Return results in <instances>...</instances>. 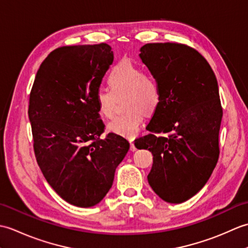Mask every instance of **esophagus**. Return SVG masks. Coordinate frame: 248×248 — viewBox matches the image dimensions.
I'll return each instance as SVG.
<instances>
[{"instance_id":"obj_1","label":"esophagus","mask_w":248,"mask_h":248,"mask_svg":"<svg viewBox=\"0 0 248 248\" xmlns=\"http://www.w3.org/2000/svg\"><path fill=\"white\" fill-rule=\"evenodd\" d=\"M130 150L131 151H135L136 150V147H135V145L133 143V140H130Z\"/></svg>"}]
</instances>
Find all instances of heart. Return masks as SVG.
<instances>
[{"instance_id": "obj_1", "label": "heart", "mask_w": 248, "mask_h": 248, "mask_svg": "<svg viewBox=\"0 0 248 248\" xmlns=\"http://www.w3.org/2000/svg\"><path fill=\"white\" fill-rule=\"evenodd\" d=\"M109 89H100L96 94L99 114L112 118L116 98H124L125 113L114 118L108 124L109 132L133 139L139 133L144 113L151 115L160 104L161 92L155 78L145 73L143 68L129 61H123L112 68L108 76Z\"/></svg>"}]
</instances>
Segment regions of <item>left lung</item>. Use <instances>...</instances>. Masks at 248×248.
Instances as JSON below:
<instances>
[{
    "label": "left lung",
    "instance_id": "obj_1",
    "mask_svg": "<svg viewBox=\"0 0 248 248\" xmlns=\"http://www.w3.org/2000/svg\"><path fill=\"white\" fill-rule=\"evenodd\" d=\"M140 51L161 100L146 127L150 133L134 145L154 155L147 178L155 193L181 203L203 187L218 160L223 108L217 80L204 57L186 45L147 44Z\"/></svg>",
    "mask_w": 248,
    "mask_h": 248
}]
</instances>
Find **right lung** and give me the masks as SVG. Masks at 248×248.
<instances>
[{"label": "right lung", "instance_id": "obj_1", "mask_svg": "<svg viewBox=\"0 0 248 248\" xmlns=\"http://www.w3.org/2000/svg\"><path fill=\"white\" fill-rule=\"evenodd\" d=\"M113 61L108 44L55 49L40 65L30 94L37 163L51 187L77 207L101 202L130 148L115 133L100 139L104 124L96 94Z\"/></svg>", "mask_w": 248, "mask_h": 248}]
</instances>
